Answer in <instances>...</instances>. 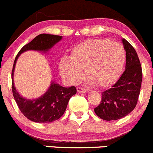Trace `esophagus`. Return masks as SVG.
<instances>
[{
    "mask_svg": "<svg viewBox=\"0 0 153 153\" xmlns=\"http://www.w3.org/2000/svg\"><path fill=\"white\" fill-rule=\"evenodd\" d=\"M77 91H78V93H87L88 92V90L85 89V88H81V87H78V88H77Z\"/></svg>",
    "mask_w": 153,
    "mask_h": 153,
    "instance_id": "1",
    "label": "esophagus"
}]
</instances>
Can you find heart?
<instances>
[{"instance_id":"b5f03b06","label":"heart","mask_w":153,"mask_h":153,"mask_svg":"<svg viewBox=\"0 0 153 153\" xmlns=\"http://www.w3.org/2000/svg\"><path fill=\"white\" fill-rule=\"evenodd\" d=\"M126 62V52L122 44L108 39L87 40L71 51L69 60L64 58L59 68L62 78L75 85L83 80L85 74L98 88L115 84Z\"/></svg>"}]
</instances>
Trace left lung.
Returning <instances> with one entry per match:
<instances>
[{
	"label": "left lung",
	"instance_id": "1",
	"mask_svg": "<svg viewBox=\"0 0 153 153\" xmlns=\"http://www.w3.org/2000/svg\"><path fill=\"white\" fill-rule=\"evenodd\" d=\"M126 51L125 71L111 88L102 93V100L94 109L97 116L105 121L124 118L134 110L140 92L143 73L136 51L125 39H122Z\"/></svg>",
	"mask_w": 153,
	"mask_h": 153
}]
</instances>
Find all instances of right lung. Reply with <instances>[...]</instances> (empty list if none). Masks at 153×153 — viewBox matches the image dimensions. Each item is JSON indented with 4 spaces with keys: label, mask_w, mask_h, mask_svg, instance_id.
Returning <instances> with one entry per match:
<instances>
[{
    "label": "right lung",
    "mask_w": 153,
    "mask_h": 153,
    "mask_svg": "<svg viewBox=\"0 0 153 153\" xmlns=\"http://www.w3.org/2000/svg\"><path fill=\"white\" fill-rule=\"evenodd\" d=\"M62 39V36L41 34L19 51L14 60L12 70V91L19 109L28 119L38 123H49L58 120L65 112L71 97L77 92L76 88H64L53 81L48 91L41 97L28 100L19 95L14 86L13 72L16 62L22 53L29 50L47 52Z\"/></svg>",
    "instance_id": "right-lung-1"
}]
</instances>
